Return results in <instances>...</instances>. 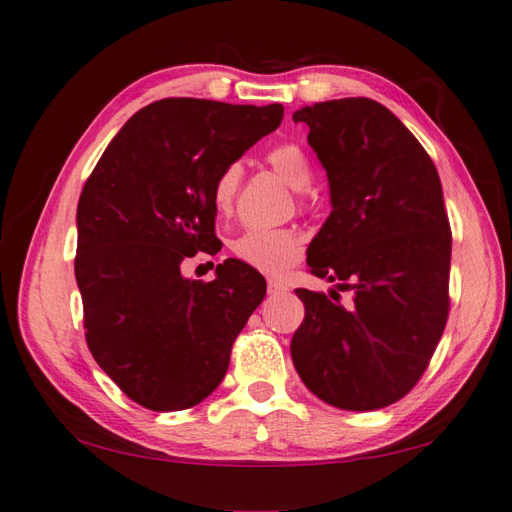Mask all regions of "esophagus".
<instances>
[{
  "label": "esophagus",
  "instance_id": "esophagus-1",
  "mask_svg": "<svg viewBox=\"0 0 512 512\" xmlns=\"http://www.w3.org/2000/svg\"><path fill=\"white\" fill-rule=\"evenodd\" d=\"M287 287L281 283V281H274V279H268V294L270 296H279V294H285Z\"/></svg>",
  "mask_w": 512,
  "mask_h": 512
}]
</instances>
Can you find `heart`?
Returning a JSON list of instances; mask_svg holds the SVG:
<instances>
[{
	"mask_svg": "<svg viewBox=\"0 0 512 512\" xmlns=\"http://www.w3.org/2000/svg\"><path fill=\"white\" fill-rule=\"evenodd\" d=\"M270 166L290 188L305 192L311 186L313 170L305 151L294 142H285L268 153ZM242 181V166L227 164L220 170L212 188V205L218 216H229ZM233 257L264 274L279 277L303 257V242L292 229H253L231 242Z\"/></svg>",
	"mask_w": 512,
	"mask_h": 512,
	"instance_id": "b5f03b06",
	"label": "heart"
}]
</instances>
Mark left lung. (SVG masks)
I'll return each instance as SVG.
<instances>
[{
	"mask_svg": "<svg viewBox=\"0 0 512 512\" xmlns=\"http://www.w3.org/2000/svg\"><path fill=\"white\" fill-rule=\"evenodd\" d=\"M294 123L309 127L333 207L307 264L352 292L342 303L335 290H296L305 320L292 337L294 368L326 404L383 409L415 387L448 320L452 233L439 173L378 101L313 103Z\"/></svg>",
	"mask_w": 512,
	"mask_h": 512,
	"instance_id": "left-lung-1",
	"label": "left lung"
}]
</instances>
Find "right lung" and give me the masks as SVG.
I'll return each instance as SVG.
<instances>
[{"instance_id":"right-lung-1","label":"right lung","mask_w":512,"mask_h":512,"mask_svg":"<svg viewBox=\"0 0 512 512\" xmlns=\"http://www.w3.org/2000/svg\"><path fill=\"white\" fill-rule=\"evenodd\" d=\"M283 121L281 103L162 99L103 151L77 203L75 279L86 342L127 398L181 411L212 393L231 346L266 296L242 261L203 283L181 264L216 248L212 188L227 164Z\"/></svg>"}]
</instances>
